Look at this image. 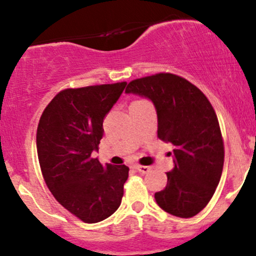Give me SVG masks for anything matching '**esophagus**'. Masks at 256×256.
<instances>
[{"mask_svg":"<svg viewBox=\"0 0 256 256\" xmlns=\"http://www.w3.org/2000/svg\"><path fill=\"white\" fill-rule=\"evenodd\" d=\"M134 168L138 171L140 173H142V174H146V173L150 172V167L149 166H142V165H134Z\"/></svg>","mask_w":256,"mask_h":256,"instance_id":"1","label":"esophagus"}]
</instances>
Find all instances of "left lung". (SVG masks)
Listing matches in <instances>:
<instances>
[{"mask_svg": "<svg viewBox=\"0 0 256 256\" xmlns=\"http://www.w3.org/2000/svg\"><path fill=\"white\" fill-rule=\"evenodd\" d=\"M125 91L152 100L158 137L174 146V168L167 172L165 189L155 192L156 204L172 216L192 218L210 201L224 166V140L214 108L198 86L173 73L134 79Z\"/></svg>", "mask_w": 256, "mask_h": 256, "instance_id": "8db88e82", "label": "left lung"}]
</instances>
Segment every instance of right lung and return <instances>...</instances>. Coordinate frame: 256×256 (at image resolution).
I'll return each instance as SVG.
<instances>
[{
	"label": "right lung",
	"instance_id": "obj_1",
	"mask_svg": "<svg viewBox=\"0 0 256 256\" xmlns=\"http://www.w3.org/2000/svg\"><path fill=\"white\" fill-rule=\"evenodd\" d=\"M126 82L64 89L49 102L37 128V154L44 182L56 201L82 222L94 224L116 212L128 177L125 165L104 166L94 152L104 119Z\"/></svg>",
	"mask_w": 256,
	"mask_h": 256
}]
</instances>
